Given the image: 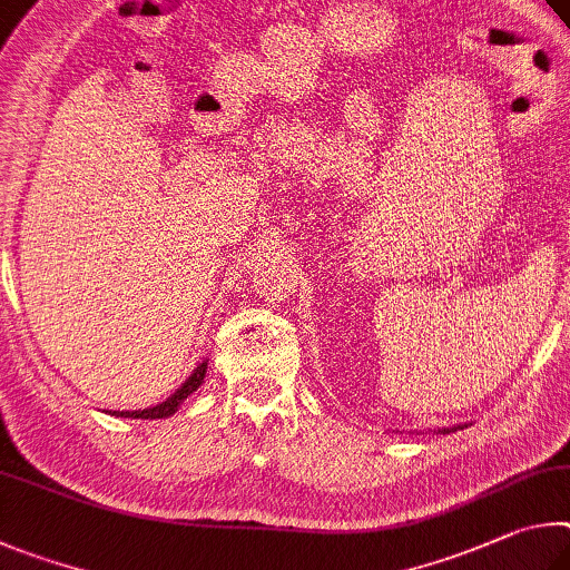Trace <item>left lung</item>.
Returning a JSON list of instances; mask_svg holds the SVG:
<instances>
[{
  "mask_svg": "<svg viewBox=\"0 0 570 570\" xmlns=\"http://www.w3.org/2000/svg\"><path fill=\"white\" fill-rule=\"evenodd\" d=\"M455 431V428H441V431H438V433H441V435H448V433H453Z\"/></svg>",
  "mask_w": 570,
  "mask_h": 570,
  "instance_id": "1",
  "label": "left lung"
}]
</instances>
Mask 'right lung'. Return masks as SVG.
I'll list each match as a JSON object with an SVG mask.
<instances>
[{
  "label": "right lung",
  "instance_id": "1",
  "mask_svg": "<svg viewBox=\"0 0 570 570\" xmlns=\"http://www.w3.org/2000/svg\"><path fill=\"white\" fill-rule=\"evenodd\" d=\"M205 373H207V363L197 365V371L187 377L185 385L179 387V391H177L173 397H167L165 403H159V405H155V407H147V411H132V413L125 411V413H115V415H122V417H142V421H155V417H167V415H173V413L177 411V405L183 403L189 393H195L197 387L203 385V381H205Z\"/></svg>",
  "mask_w": 570,
  "mask_h": 570
}]
</instances>
